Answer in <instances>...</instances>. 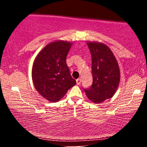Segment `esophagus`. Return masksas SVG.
I'll list each match as a JSON object with an SVG mask.
<instances>
[{"label": "esophagus", "instance_id": "esophagus-1", "mask_svg": "<svg viewBox=\"0 0 147 147\" xmlns=\"http://www.w3.org/2000/svg\"><path fill=\"white\" fill-rule=\"evenodd\" d=\"M76 82H77V85H79V84H81V82H82V80H81V79H77V80H76Z\"/></svg>", "mask_w": 147, "mask_h": 147}]
</instances>
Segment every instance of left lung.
I'll return each instance as SVG.
<instances>
[{"mask_svg":"<svg viewBox=\"0 0 147 147\" xmlns=\"http://www.w3.org/2000/svg\"><path fill=\"white\" fill-rule=\"evenodd\" d=\"M92 58V84L85 89L91 102L102 103L115 95L120 82V71L115 57L107 45L99 42H87Z\"/></svg>","mask_w":147,"mask_h":147,"instance_id":"8db88e82","label":"left lung"}]
</instances>
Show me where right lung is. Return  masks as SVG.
I'll use <instances>...</instances> for the list:
<instances>
[{"mask_svg": "<svg viewBox=\"0 0 147 147\" xmlns=\"http://www.w3.org/2000/svg\"><path fill=\"white\" fill-rule=\"evenodd\" d=\"M72 43L60 40L48 43L37 55L33 63L32 77L34 88L50 102L59 101L76 84L66 64Z\"/></svg>", "mask_w": 147, "mask_h": 147, "instance_id": "obj_1", "label": "right lung"}]
</instances>
